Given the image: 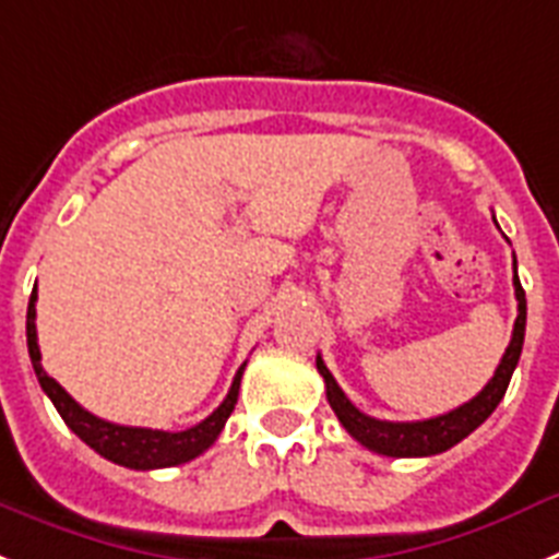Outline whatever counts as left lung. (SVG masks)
<instances>
[{"instance_id":"8db88e82","label":"left lung","mask_w":559,"mask_h":559,"mask_svg":"<svg viewBox=\"0 0 559 559\" xmlns=\"http://www.w3.org/2000/svg\"><path fill=\"white\" fill-rule=\"evenodd\" d=\"M514 298H518V318H514L512 340H509L507 352H503L501 362L495 368L492 380L484 385L481 394L473 396L464 405H459L450 414L433 416V419L382 421L373 419V416H366L343 394V388L337 385V380H334L332 371L326 368L323 357L318 354V371L323 377V382H326V400L334 414H337L340 425L346 427L348 433L360 441L362 448L373 450V453L380 455H394V459L444 453L453 444H459L461 439H467L475 427L489 419V414L503 400L514 366L521 360L523 334H526V293H523L521 281H518V270H514Z\"/></svg>"}]
</instances>
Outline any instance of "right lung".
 <instances>
[{
	"mask_svg": "<svg viewBox=\"0 0 559 559\" xmlns=\"http://www.w3.org/2000/svg\"><path fill=\"white\" fill-rule=\"evenodd\" d=\"M36 289L31 295V304H27V352H31L33 371L38 377V385L52 400L56 411L61 414V419L67 421L72 433L81 441H86L95 453H100L104 459L115 461L120 467L132 469H159V467H177V464H186V461L197 459V455L205 453L213 441L219 439L222 427H225L227 416L233 414L236 400H239V385L245 366L236 371L233 377V385L227 391L225 402H222L216 411H213L207 419H202L199 425L188 427V430H179V433H168V430H152V427H126L115 425V421H104L95 414L84 411L78 405L64 388L52 380L50 373L41 368V352H38V337H36Z\"/></svg>",
	"mask_w": 559,
	"mask_h": 559,
	"instance_id": "obj_1",
	"label": "right lung"
}]
</instances>
